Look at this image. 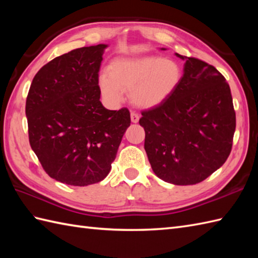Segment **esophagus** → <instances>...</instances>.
<instances>
[{
    "mask_svg": "<svg viewBox=\"0 0 258 258\" xmlns=\"http://www.w3.org/2000/svg\"><path fill=\"white\" fill-rule=\"evenodd\" d=\"M139 119H140L139 114H136L134 112L131 113V120H132V123H138Z\"/></svg>",
    "mask_w": 258,
    "mask_h": 258,
    "instance_id": "esophagus-1",
    "label": "esophagus"
}]
</instances>
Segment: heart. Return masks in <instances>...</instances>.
<instances>
[{"mask_svg":"<svg viewBox=\"0 0 258 258\" xmlns=\"http://www.w3.org/2000/svg\"><path fill=\"white\" fill-rule=\"evenodd\" d=\"M180 78L182 70L173 59L155 55L120 57L108 65L98 84L103 97L112 105L123 100L124 92H131L136 106L153 108L172 94Z\"/></svg>","mask_w":258,"mask_h":258,"instance_id":"heart-1","label":"heart"}]
</instances>
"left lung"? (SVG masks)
I'll return each mask as SVG.
<instances>
[{"mask_svg": "<svg viewBox=\"0 0 258 258\" xmlns=\"http://www.w3.org/2000/svg\"><path fill=\"white\" fill-rule=\"evenodd\" d=\"M175 55L185 61L178 85L160 105L142 112L140 125L156 176L174 185H194L226 162L236 116L229 85L213 65Z\"/></svg>", "mask_w": 258, "mask_h": 258, "instance_id": "obj_1", "label": "left lung"}]
</instances>
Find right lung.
<instances>
[{"label":"right lung","mask_w":258,"mask_h":258,"mask_svg":"<svg viewBox=\"0 0 258 258\" xmlns=\"http://www.w3.org/2000/svg\"><path fill=\"white\" fill-rule=\"evenodd\" d=\"M106 44L57 56L34 76L25 114L33 152L48 176L87 186L111 171L131 124L130 111H111L100 101L98 72Z\"/></svg>","instance_id":"add662e5"}]
</instances>
